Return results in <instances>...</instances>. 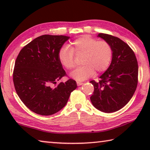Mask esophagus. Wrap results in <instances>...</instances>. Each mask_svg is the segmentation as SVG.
<instances>
[{
  "label": "esophagus",
  "mask_w": 150,
  "mask_h": 150,
  "mask_svg": "<svg viewBox=\"0 0 150 150\" xmlns=\"http://www.w3.org/2000/svg\"><path fill=\"white\" fill-rule=\"evenodd\" d=\"M77 84L78 86H81V85H82L83 83L82 82H80V81H77Z\"/></svg>",
  "instance_id": "34e87169"
}]
</instances>
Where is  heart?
Masks as SVG:
<instances>
[{
    "mask_svg": "<svg viewBox=\"0 0 150 150\" xmlns=\"http://www.w3.org/2000/svg\"><path fill=\"white\" fill-rule=\"evenodd\" d=\"M75 55H83L81 63L83 65L71 73L77 81H83L92 76L95 71L102 73L108 69L113 55L112 45L106 40H98L85 35L71 42L70 49L63 47L58 52V59L65 69L75 67Z\"/></svg>",
    "mask_w": 150,
    "mask_h": 150,
    "instance_id": "1",
    "label": "heart"
}]
</instances>
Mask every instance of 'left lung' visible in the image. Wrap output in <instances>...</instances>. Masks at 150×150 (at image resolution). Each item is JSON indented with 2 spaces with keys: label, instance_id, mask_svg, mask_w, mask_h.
<instances>
[{
  "label": "left lung",
  "instance_id": "1",
  "mask_svg": "<svg viewBox=\"0 0 150 150\" xmlns=\"http://www.w3.org/2000/svg\"><path fill=\"white\" fill-rule=\"evenodd\" d=\"M98 37L109 42L113 50L112 62L100 81L90 83L94 92L90 99L95 107L104 112L118 111L128 103L138 85V65L131 47L113 35L100 33Z\"/></svg>",
  "mask_w": 150,
  "mask_h": 150
}]
</instances>
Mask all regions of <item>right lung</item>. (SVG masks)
I'll list each match as a JSON object with an SVG mask.
<instances>
[{
	"label": "right lung",
	"mask_w": 150,
	"mask_h": 150,
	"mask_svg": "<svg viewBox=\"0 0 150 150\" xmlns=\"http://www.w3.org/2000/svg\"><path fill=\"white\" fill-rule=\"evenodd\" d=\"M69 38L43 35L25 45L18 55L13 71L15 90L26 107L38 115L57 112L77 87L71 79L56 85L67 75L58 59V52Z\"/></svg>",
	"instance_id": "1"
}]
</instances>
